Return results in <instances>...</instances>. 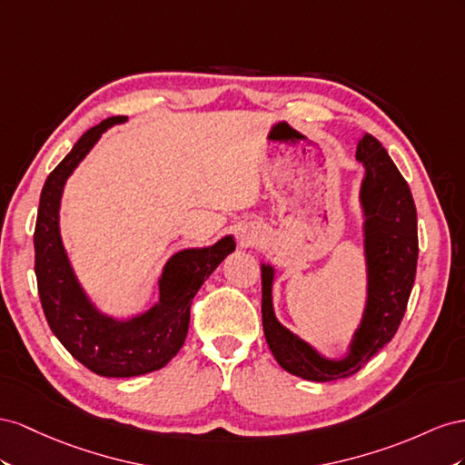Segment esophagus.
Returning <instances> with one entry per match:
<instances>
[{"mask_svg": "<svg viewBox=\"0 0 465 465\" xmlns=\"http://www.w3.org/2000/svg\"><path fill=\"white\" fill-rule=\"evenodd\" d=\"M251 240H249V237H243V243H249Z\"/></svg>", "mask_w": 465, "mask_h": 465, "instance_id": "1", "label": "esophagus"}]
</instances>
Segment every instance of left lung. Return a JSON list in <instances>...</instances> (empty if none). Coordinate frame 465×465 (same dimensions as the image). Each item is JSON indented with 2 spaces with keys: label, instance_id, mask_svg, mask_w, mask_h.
Here are the masks:
<instances>
[{
  "label": "left lung",
  "instance_id": "obj_1",
  "mask_svg": "<svg viewBox=\"0 0 465 465\" xmlns=\"http://www.w3.org/2000/svg\"><path fill=\"white\" fill-rule=\"evenodd\" d=\"M356 162L364 173L358 189L362 216L366 300L361 322L339 356H327L278 322L272 286L276 269L261 261L262 329L276 362L312 381H335L356 374L400 327L417 271V210L409 184L383 145L370 134L358 142Z\"/></svg>",
  "mask_w": 465,
  "mask_h": 465
}]
</instances>
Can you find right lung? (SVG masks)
<instances>
[{"label":"right lung","instance_id":"obj_1","mask_svg":"<svg viewBox=\"0 0 465 465\" xmlns=\"http://www.w3.org/2000/svg\"><path fill=\"white\" fill-rule=\"evenodd\" d=\"M126 116H113L89 128L48 175L35 228V272L52 333L75 361L104 378H132L163 368L173 358L191 322V302L206 278L235 249L233 235L206 247H187L171 255L157 278V300L148 310L114 315L91 298L62 240L60 206L64 187L95 148L101 136Z\"/></svg>","mask_w":465,"mask_h":465}]
</instances>
